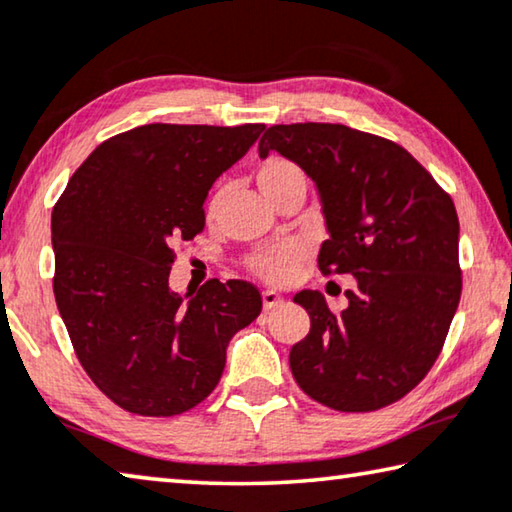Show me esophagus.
Listing matches in <instances>:
<instances>
[{
	"mask_svg": "<svg viewBox=\"0 0 512 512\" xmlns=\"http://www.w3.org/2000/svg\"><path fill=\"white\" fill-rule=\"evenodd\" d=\"M262 303H264V310H273V307L285 303V298H282L280 294H275V291H271V289H266V291H262Z\"/></svg>",
	"mask_w": 512,
	"mask_h": 512,
	"instance_id": "esophagus-1",
	"label": "esophagus"
}]
</instances>
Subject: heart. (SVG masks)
I'll list each match as a JSON object with an SVG mask.
<instances>
[{"instance_id":"b5f03b06","label":"heart","mask_w":512,"mask_h":512,"mask_svg":"<svg viewBox=\"0 0 512 512\" xmlns=\"http://www.w3.org/2000/svg\"><path fill=\"white\" fill-rule=\"evenodd\" d=\"M255 180L259 184V189L271 202L285 193L291 186L303 184L305 186V175L296 161H291L287 157H280V154H271V157L262 159L255 168ZM218 198L209 202V212H214ZM298 259V250L294 246H275V248H262L255 250L253 255L248 257V266L250 271L257 273L259 278L266 282H285L291 269H294Z\"/></svg>"}]
</instances>
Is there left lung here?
Listing matches in <instances>:
<instances>
[{"label": "left lung", "mask_w": 512, "mask_h": 512, "mask_svg": "<svg viewBox=\"0 0 512 512\" xmlns=\"http://www.w3.org/2000/svg\"><path fill=\"white\" fill-rule=\"evenodd\" d=\"M269 150L296 161L319 189L330 232L321 273L355 275L339 314L319 291L294 296L310 332L291 346V373L332 410L387 408L431 371L460 303L456 205L408 150L360 129L273 125L259 157Z\"/></svg>", "instance_id": "obj_1"}]
</instances>
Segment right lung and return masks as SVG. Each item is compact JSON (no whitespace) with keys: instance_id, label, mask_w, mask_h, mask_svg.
<instances>
[{"instance_id":"add662e5","label":"right lung","mask_w":512,"mask_h":512,"mask_svg":"<svg viewBox=\"0 0 512 512\" xmlns=\"http://www.w3.org/2000/svg\"><path fill=\"white\" fill-rule=\"evenodd\" d=\"M262 132L134 127L97 145L56 200V307L81 367L118 408H196L221 380L227 342L262 312L246 280H207L189 300L168 289L173 246L205 230L207 191Z\"/></svg>"}]
</instances>
